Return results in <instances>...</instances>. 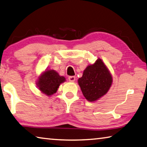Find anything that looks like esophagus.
I'll return each instance as SVG.
<instances>
[{
    "label": "esophagus",
    "mask_w": 147,
    "mask_h": 147,
    "mask_svg": "<svg viewBox=\"0 0 147 147\" xmlns=\"http://www.w3.org/2000/svg\"><path fill=\"white\" fill-rule=\"evenodd\" d=\"M68 79H69V82H74V81H75L76 78H75V76H69Z\"/></svg>",
    "instance_id": "1"
}]
</instances>
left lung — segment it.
Returning a JSON list of instances; mask_svg holds the SVG:
<instances>
[{"mask_svg": "<svg viewBox=\"0 0 147 147\" xmlns=\"http://www.w3.org/2000/svg\"><path fill=\"white\" fill-rule=\"evenodd\" d=\"M84 97L89 101L100 99L109 91L113 83L110 71L100 58L88 65L78 80Z\"/></svg>", "mask_w": 147, "mask_h": 147, "instance_id": "8db88e82", "label": "left lung"}]
</instances>
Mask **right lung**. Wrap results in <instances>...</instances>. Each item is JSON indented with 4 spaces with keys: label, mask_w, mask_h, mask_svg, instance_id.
Listing matches in <instances>:
<instances>
[{
    "label": "right lung",
    "mask_w": 147,
    "mask_h": 147,
    "mask_svg": "<svg viewBox=\"0 0 147 147\" xmlns=\"http://www.w3.org/2000/svg\"><path fill=\"white\" fill-rule=\"evenodd\" d=\"M65 81L64 76H60L55 70L49 69L38 77L36 85L42 93L49 96L57 92L60 85Z\"/></svg>",
    "instance_id": "obj_1"
}]
</instances>
